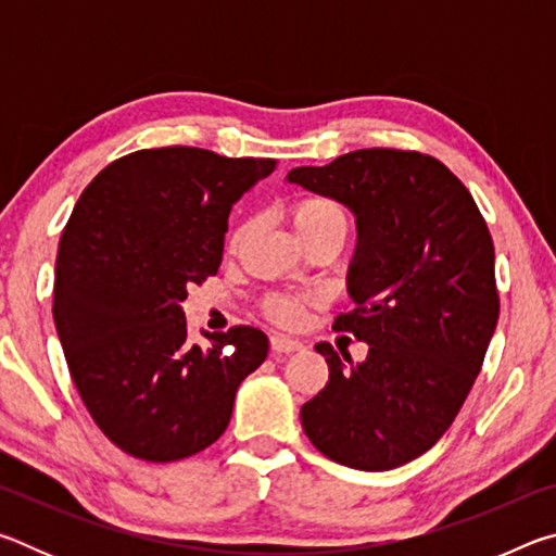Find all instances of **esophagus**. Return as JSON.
Instances as JSON below:
<instances>
[{
	"mask_svg": "<svg viewBox=\"0 0 556 556\" xmlns=\"http://www.w3.org/2000/svg\"><path fill=\"white\" fill-rule=\"evenodd\" d=\"M269 345H271V351H275V353H285V355L296 353V351H301V348H304V343L296 341V338H289V336H281V333L271 336Z\"/></svg>",
	"mask_w": 556,
	"mask_h": 556,
	"instance_id": "obj_1",
	"label": "esophagus"
}]
</instances>
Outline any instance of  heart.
<instances>
[{
  "mask_svg": "<svg viewBox=\"0 0 556 556\" xmlns=\"http://www.w3.org/2000/svg\"><path fill=\"white\" fill-rule=\"evenodd\" d=\"M291 215V225L299 235V240L304 242L308 238H316V235L324 232H343L348 230V213L338 201L326 199V195H304L291 203L289 208ZM248 223H240L238 228L230 232L228 248L238 250L240 244L248 238ZM304 308H306V299L304 296H289V294H277L269 296L265 304V312L281 326H294L304 318Z\"/></svg>",
  "mask_w": 556,
  "mask_h": 556,
  "instance_id": "1",
  "label": "heart"
}]
</instances>
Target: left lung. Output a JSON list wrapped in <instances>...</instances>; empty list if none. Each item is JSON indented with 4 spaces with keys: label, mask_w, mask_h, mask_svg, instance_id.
Segmentation results:
<instances>
[{
    "label": "left lung",
    "mask_w": 556,
    "mask_h": 556,
    "mask_svg": "<svg viewBox=\"0 0 556 556\" xmlns=\"http://www.w3.org/2000/svg\"><path fill=\"white\" fill-rule=\"evenodd\" d=\"M287 181L353 211V312L333 328L370 345L351 370L331 345H316L328 382L301 407V427L348 468L409 464L454 425L495 331L488 225L468 188L419 152L357 149L326 166L291 168Z\"/></svg>",
    "instance_id": "8db88e82"
}]
</instances>
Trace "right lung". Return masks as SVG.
Listing matches in <instances>:
<instances>
[{"label": "right lung", "mask_w": 556, "mask_h": 556, "mask_svg": "<svg viewBox=\"0 0 556 556\" xmlns=\"http://www.w3.org/2000/svg\"><path fill=\"white\" fill-rule=\"evenodd\" d=\"M277 168L162 147L92 178L61 235L53 321L71 378L102 434L125 454L168 464L228 429L240 382L265 363L260 328L188 341V285L215 275L232 203Z\"/></svg>", "instance_id": "obj_1"}]
</instances>
